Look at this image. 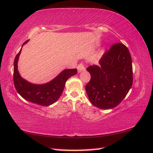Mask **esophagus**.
I'll use <instances>...</instances> for the list:
<instances>
[{"label":"esophagus","mask_w":153,"mask_h":153,"mask_svg":"<svg viewBox=\"0 0 153 153\" xmlns=\"http://www.w3.org/2000/svg\"><path fill=\"white\" fill-rule=\"evenodd\" d=\"M77 68L78 72H79V73L81 72H82V71L85 70V67H84V65H83V63H80L79 65H78Z\"/></svg>","instance_id":"obj_1"}]
</instances>
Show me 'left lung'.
Listing matches in <instances>:
<instances>
[{"instance_id": "left-lung-1", "label": "left lung", "mask_w": 153, "mask_h": 153, "mask_svg": "<svg viewBox=\"0 0 153 153\" xmlns=\"http://www.w3.org/2000/svg\"><path fill=\"white\" fill-rule=\"evenodd\" d=\"M100 66H88L91 80L86 86L91 104L102 109L116 107L125 98L133 83L132 58L121 43L113 44L99 60Z\"/></svg>"}]
</instances>
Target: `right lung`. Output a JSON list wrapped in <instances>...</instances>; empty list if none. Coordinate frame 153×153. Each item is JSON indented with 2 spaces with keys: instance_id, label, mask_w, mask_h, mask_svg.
Instances as JSON below:
<instances>
[{
  "instance_id": "right-lung-1",
  "label": "right lung",
  "mask_w": 153,
  "mask_h": 153,
  "mask_svg": "<svg viewBox=\"0 0 153 153\" xmlns=\"http://www.w3.org/2000/svg\"><path fill=\"white\" fill-rule=\"evenodd\" d=\"M29 40L24 42L23 46ZM21 49L17 53L13 62V83L16 89L26 100L42 106H48L58 100L62 94L66 81L71 76L76 75L77 69H65L48 83L44 84H34L24 79L20 76L17 69Z\"/></svg>"
}]
</instances>
